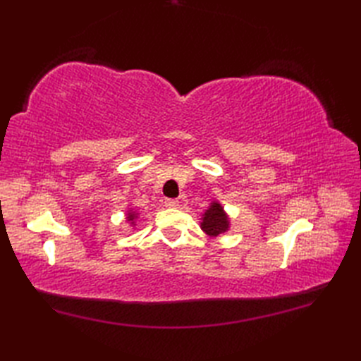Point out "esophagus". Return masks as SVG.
<instances>
[{"instance_id": "esophagus-1", "label": "esophagus", "mask_w": 361, "mask_h": 361, "mask_svg": "<svg viewBox=\"0 0 361 361\" xmlns=\"http://www.w3.org/2000/svg\"><path fill=\"white\" fill-rule=\"evenodd\" d=\"M166 206L176 207V206H179V200L178 199H166Z\"/></svg>"}]
</instances>
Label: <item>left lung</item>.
<instances>
[{"instance_id":"left-lung-1","label":"left lung","mask_w":361,"mask_h":361,"mask_svg":"<svg viewBox=\"0 0 361 361\" xmlns=\"http://www.w3.org/2000/svg\"><path fill=\"white\" fill-rule=\"evenodd\" d=\"M227 227H228V220L226 214L223 212V207L218 203L211 204V207L204 212V216H203V223H202L203 231L209 236H216L218 233L226 232Z\"/></svg>"}]
</instances>
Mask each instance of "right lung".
I'll use <instances>...</instances> for the list:
<instances>
[{
    "label": "right lung",
    "instance_id": "add662e5",
    "mask_svg": "<svg viewBox=\"0 0 361 361\" xmlns=\"http://www.w3.org/2000/svg\"><path fill=\"white\" fill-rule=\"evenodd\" d=\"M128 218H129V220H134V218H135V214H129V216H128Z\"/></svg>",
    "mask_w": 361,
    "mask_h": 361
}]
</instances>
